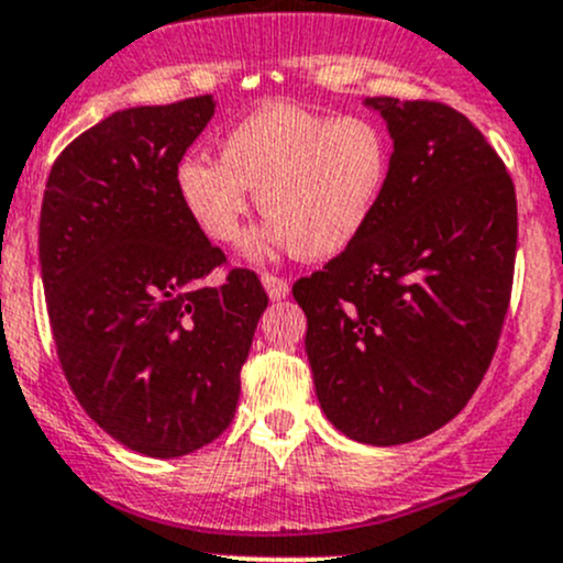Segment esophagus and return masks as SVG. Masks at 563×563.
I'll return each instance as SVG.
<instances>
[{"label": "esophagus", "instance_id": "esophagus-1", "mask_svg": "<svg viewBox=\"0 0 563 563\" xmlns=\"http://www.w3.org/2000/svg\"><path fill=\"white\" fill-rule=\"evenodd\" d=\"M261 286H264L266 297H269L272 302H277V299H286L288 291H291V288H288V283L283 280V277L269 275V272H266V275H261Z\"/></svg>", "mask_w": 563, "mask_h": 563}]
</instances>
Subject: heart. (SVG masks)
<instances>
[{
  "label": "heart",
  "mask_w": 563,
  "mask_h": 563,
  "mask_svg": "<svg viewBox=\"0 0 563 563\" xmlns=\"http://www.w3.org/2000/svg\"><path fill=\"white\" fill-rule=\"evenodd\" d=\"M220 161L185 155L174 168L181 209L212 242L240 240L250 192L266 214L250 234V258L297 250L327 261L365 234L389 181L391 146L382 124L266 103L220 139Z\"/></svg>",
  "instance_id": "1"
}]
</instances>
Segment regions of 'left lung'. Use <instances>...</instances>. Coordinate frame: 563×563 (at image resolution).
Listing matches in <instances>:
<instances>
[{
    "label": "left lung",
    "instance_id": "1",
    "mask_svg": "<svg viewBox=\"0 0 563 563\" xmlns=\"http://www.w3.org/2000/svg\"><path fill=\"white\" fill-rule=\"evenodd\" d=\"M387 122L389 181L365 234L294 286L321 411L360 444L444 428L479 387L512 291L518 201L455 108L365 98Z\"/></svg>",
    "mask_w": 563,
    "mask_h": 563
}]
</instances>
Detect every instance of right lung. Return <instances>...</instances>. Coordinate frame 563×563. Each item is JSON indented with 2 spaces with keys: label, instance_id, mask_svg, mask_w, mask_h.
<instances>
[{
  "label": "right lung",
  "instance_id": "right-lung-1",
  "mask_svg": "<svg viewBox=\"0 0 563 563\" xmlns=\"http://www.w3.org/2000/svg\"><path fill=\"white\" fill-rule=\"evenodd\" d=\"M214 98L113 111L48 174L40 275L56 354L84 411L128 450L181 457L218 439L266 310L258 277L223 264L181 209L174 168Z\"/></svg>",
  "mask_w": 563,
  "mask_h": 563
}]
</instances>
